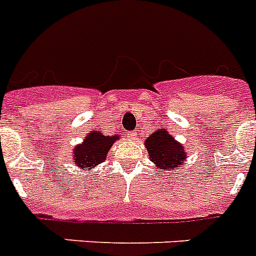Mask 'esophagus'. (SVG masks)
<instances>
[{"instance_id":"34e87169","label":"esophagus","mask_w":256,"mask_h":256,"mask_svg":"<svg viewBox=\"0 0 256 256\" xmlns=\"http://www.w3.org/2000/svg\"><path fill=\"white\" fill-rule=\"evenodd\" d=\"M128 137H130V140H136L137 137H138V133H137V130H133V132L130 133V136Z\"/></svg>"}]
</instances>
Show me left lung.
<instances>
[{
    "mask_svg": "<svg viewBox=\"0 0 256 256\" xmlns=\"http://www.w3.org/2000/svg\"><path fill=\"white\" fill-rule=\"evenodd\" d=\"M145 148L149 152V159L160 174L176 171L180 166L185 164L184 162L189 154L184 145L178 142L166 128L152 133L145 140Z\"/></svg>",
    "mask_w": 256,
    "mask_h": 256,
    "instance_id": "left-lung-1",
    "label": "left lung"
}]
</instances>
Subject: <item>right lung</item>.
I'll return each mask as SVG.
<instances>
[{"label":"right lung","mask_w":256,"mask_h":256,"mask_svg":"<svg viewBox=\"0 0 256 256\" xmlns=\"http://www.w3.org/2000/svg\"><path fill=\"white\" fill-rule=\"evenodd\" d=\"M120 138V134L106 136L101 130H92L84 137L82 144L74 146L72 162L76 167L86 174L94 171V168L107 158L111 146Z\"/></svg>","instance_id":"right-lung-1"}]
</instances>
